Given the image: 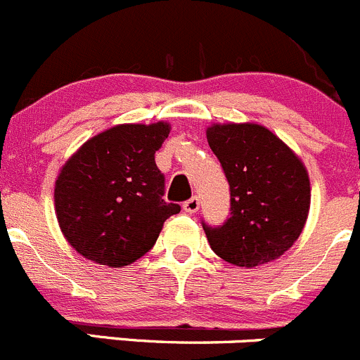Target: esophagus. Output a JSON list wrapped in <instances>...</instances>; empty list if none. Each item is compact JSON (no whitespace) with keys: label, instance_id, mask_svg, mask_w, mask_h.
<instances>
[{"label":"esophagus","instance_id":"obj_1","mask_svg":"<svg viewBox=\"0 0 360 360\" xmlns=\"http://www.w3.org/2000/svg\"><path fill=\"white\" fill-rule=\"evenodd\" d=\"M184 210H186L187 214H194V212L200 210V198L193 196L191 200H187L186 203H184Z\"/></svg>","mask_w":360,"mask_h":360}]
</instances>
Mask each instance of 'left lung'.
Wrapping results in <instances>:
<instances>
[{"label":"left lung","mask_w":360,"mask_h":360,"mask_svg":"<svg viewBox=\"0 0 360 360\" xmlns=\"http://www.w3.org/2000/svg\"><path fill=\"white\" fill-rule=\"evenodd\" d=\"M207 139L231 194L229 217L221 226L201 222L212 251L248 269L277 259L295 244L309 214L306 166L256 123H215Z\"/></svg>","instance_id":"1"}]
</instances>
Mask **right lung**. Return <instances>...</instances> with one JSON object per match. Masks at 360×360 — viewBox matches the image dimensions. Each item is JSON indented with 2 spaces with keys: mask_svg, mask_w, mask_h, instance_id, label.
<instances>
[{
  "mask_svg": "<svg viewBox=\"0 0 360 360\" xmlns=\"http://www.w3.org/2000/svg\"><path fill=\"white\" fill-rule=\"evenodd\" d=\"M169 123H123L88 139L61 167L54 207L61 233L84 258L125 266L145 256L164 221L180 212L166 203L155 152Z\"/></svg>",
  "mask_w": 360,
  "mask_h": 360,
  "instance_id": "obj_1",
  "label": "right lung"
}]
</instances>
